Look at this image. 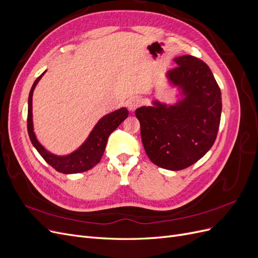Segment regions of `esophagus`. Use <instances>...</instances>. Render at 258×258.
<instances>
[{"label": "esophagus", "instance_id": "esophagus-1", "mask_svg": "<svg viewBox=\"0 0 258 258\" xmlns=\"http://www.w3.org/2000/svg\"><path fill=\"white\" fill-rule=\"evenodd\" d=\"M140 104H141V100H140L138 97H134L128 100L127 102V106L130 111H136V108L140 106Z\"/></svg>", "mask_w": 258, "mask_h": 258}]
</instances>
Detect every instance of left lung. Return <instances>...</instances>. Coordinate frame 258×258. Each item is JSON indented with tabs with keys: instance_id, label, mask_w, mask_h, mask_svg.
I'll return each mask as SVG.
<instances>
[{
	"instance_id": "left-lung-1",
	"label": "left lung",
	"mask_w": 258,
	"mask_h": 258,
	"mask_svg": "<svg viewBox=\"0 0 258 258\" xmlns=\"http://www.w3.org/2000/svg\"><path fill=\"white\" fill-rule=\"evenodd\" d=\"M168 77L186 96L175 105L157 101L136 111L147 157L167 170H183L204 157L214 144L221 121L222 96L210 68L185 54Z\"/></svg>"
}]
</instances>
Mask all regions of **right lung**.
<instances>
[{
    "label": "right lung",
    "instance_id": "right-lung-1",
    "mask_svg": "<svg viewBox=\"0 0 258 258\" xmlns=\"http://www.w3.org/2000/svg\"><path fill=\"white\" fill-rule=\"evenodd\" d=\"M44 74V73H43ZM40 75L35 80L32 88L29 93V103H28V134L31 142L36 148V151L41 154L44 160L50 165L58 172L64 174L81 173L85 171L90 170L91 168L98 165L101 160V157L104 153L105 146L107 143V139L112 132L119 126V124L127 118L129 112L126 107H121L111 114H107L102 117L93 128L89 138L79 150L72 153L69 156H54L48 153L45 148L38 143L33 132V122H32V95L36 84L40 81Z\"/></svg>",
    "mask_w": 258,
    "mask_h": 258
}]
</instances>
